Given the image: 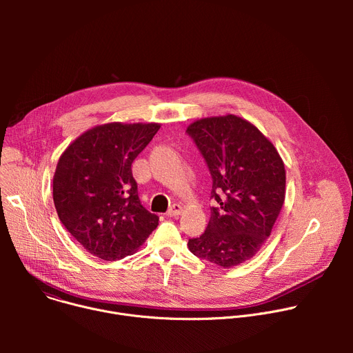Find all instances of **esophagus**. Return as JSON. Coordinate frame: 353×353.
I'll use <instances>...</instances> for the list:
<instances>
[{
    "mask_svg": "<svg viewBox=\"0 0 353 353\" xmlns=\"http://www.w3.org/2000/svg\"><path fill=\"white\" fill-rule=\"evenodd\" d=\"M181 212H183V207L180 205V204H173L169 210H168V212H166V216H170V218H176V216H179V215H181Z\"/></svg>",
    "mask_w": 353,
    "mask_h": 353,
    "instance_id": "esophagus-1",
    "label": "esophagus"
}]
</instances>
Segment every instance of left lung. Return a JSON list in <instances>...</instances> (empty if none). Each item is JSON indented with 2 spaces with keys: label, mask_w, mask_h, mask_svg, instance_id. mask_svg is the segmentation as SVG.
Listing matches in <instances>:
<instances>
[{
  "label": "left lung",
  "mask_w": 353,
  "mask_h": 353,
  "mask_svg": "<svg viewBox=\"0 0 353 353\" xmlns=\"http://www.w3.org/2000/svg\"><path fill=\"white\" fill-rule=\"evenodd\" d=\"M187 134L212 177L211 218L205 232L188 240L191 253L223 268L253 256L270 237L285 201L286 173L272 142L234 114L191 123Z\"/></svg>",
  "instance_id": "left-lung-1"
}]
</instances>
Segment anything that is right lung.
Masks as SVG:
<instances>
[{
	"label": "right lung",
	"mask_w": 353,
	"mask_h": 353,
	"mask_svg": "<svg viewBox=\"0 0 353 353\" xmlns=\"http://www.w3.org/2000/svg\"><path fill=\"white\" fill-rule=\"evenodd\" d=\"M161 128L158 123H109L79 135L53 177L59 218L88 253L116 261L130 256L159 225L138 196L131 165Z\"/></svg>",
	"instance_id": "add662e5"
}]
</instances>
